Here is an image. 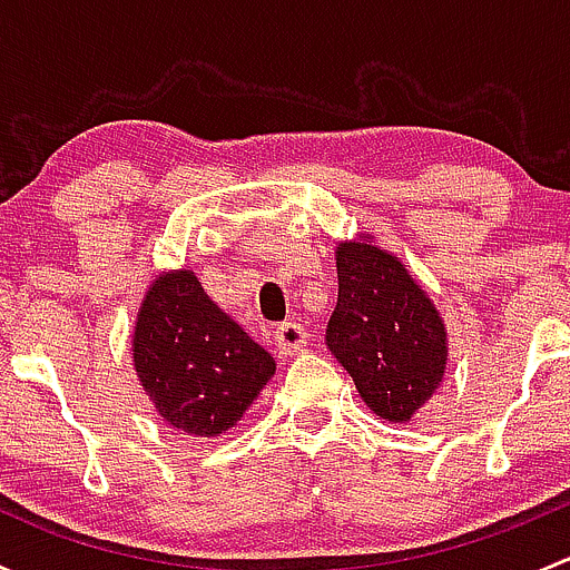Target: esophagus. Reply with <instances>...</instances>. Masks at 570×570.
Instances as JSON below:
<instances>
[{
	"instance_id": "34e87169",
	"label": "esophagus",
	"mask_w": 570,
	"mask_h": 570,
	"mask_svg": "<svg viewBox=\"0 0 570 570\" xmlns=\"http://www.w3.org/2000/svg\"><path fill=\"white\" fill-rule=\"evenodd\" d=\"M275 344L281 347V353H303L308 344V331L301 322H284L275 331Z\"/></svg>"
}]
</instances>
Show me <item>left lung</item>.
<instances>
[{
	"instance_id": "8db88e82",
	"label": "left lung",
	"mask_w": 570,
	"mask_h": 570,
	"mask_svg": "<svg viewBox=\"0 0 570 570\" xmlns=\"http://www.w3.org/2000/svg\"><path fill=\"white\" fill-rule=\"evenodd\" d=\"M338 301L327 347L350 372L372 413L411 422L444 383L446 327L441 312L394 253L372 234L336 248Z\"/></svg>"
}]
</instances>
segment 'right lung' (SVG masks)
<instances>
[{
	"label": "right lung",
	"instance_id": "obj_1",
	"mask_svg": "<svg viewBox=\"0 0 570 570\" xmlns=\"http://www.w3.org/2000/svg\"><path fill=\"white\" fill-rule=\"evenodd\" d=\"M131 361L165 424L195 439L232 430L275 375V361L215 306L193 269L159 273L137 308Z\"/></svg>",
	"mask_w": 570,
	"mask_h": 570
}]
</instances>
